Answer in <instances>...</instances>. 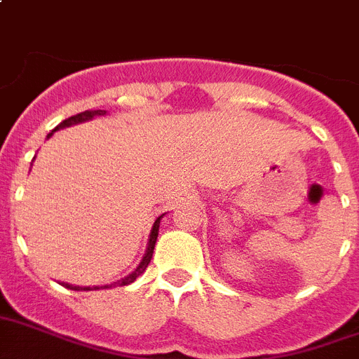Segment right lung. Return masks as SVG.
<instances>
[{"label": "right lung", "mask_w": 359, "mask_h": 359, "mask_svg": "<svg viewBox=\"0 0 359 359\" xmlns=\"http://www.w3.org/2000/svg\"><path fill=\"white\" fill-rule=\"evenodd\" d=\"M107 114L105 110H85V112H79V114L76 116H70V118H67L65 121H61L60 125H57L54 130H52L50 134H48L47 137H50L52 134L56 133V130H60V128H65V127H70V125H76V123H81V121H87V119L94 118V116H103ZM161 217H163V214L158 217L154 222V225H152V231H150V236H149V245H147V252L145 256H143L142 263L137 265V269L134 272H130V274L127 276V278H123V280L116 281V283L112 285H119V287H123V285H130L133 281H136L137 276H142L143 272H145V269L149 267L150 263V258H152V252H154V245H156V240H158V232H159V222H161ZM65 289H70V290H96V289H110L112 285H105V287H78V285H69V283H61Z\"/></svg>", "instance_id": "obj_1"}]
</instances>
